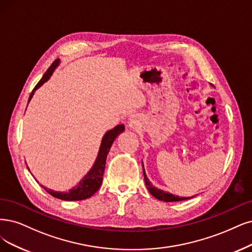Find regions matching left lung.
<instances>
[{"label":"left lung","instance_id":"8db88e82","mask_svg":"<svg viewBox=\"0 0 252 252\" xmlns=\"http://www.w3.org/2000/svg\"><path fill=\"white\" fill-rule=\"evenodd\" d=\"M142 166H143V163H142ZM143 175H144V181H145V185H146L148 191H150V193L153 195L154 197H156L157 199L163 200V201H166V202H170V201H181V200H186V199L192 198V197L175 196V195H173L171 193H168V192H166V191H163L161 189H158V188L154 187V185L150 181H148V179H147L145 170H144V166H143Z\"/></svg>","mask_w":252,"mask_h":252}]
</instances>
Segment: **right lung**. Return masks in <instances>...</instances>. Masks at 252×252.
I'll list each match as a JSON object with an SVG mask.
<instances>
[{
    "mask_svg": "<svg viewBox=\"0 0 252 252\" xmlns=\"http://www.w3.org/2000/svg\"><path fill=\"white\" fill-rule=\"evenodd\" d=\"M60 60L57 59L55 60L54 63L51 65L50 68L46 70V72L43 74V77L41 78V80L37 83V85L34 87L32 93L30 94L29 100L32 98L34 91L36 89H38L43 83H45L50 79V77L52 76L53 71L55 70V68L59 65ZM125 131V126L124 125H118L116 126L114 128L110 129L108 131L105 136L102 137V140L100 143V147L98 151V155L95 160L94 165L92 166V168L90 169V171L84 176L83 180L80 181V183L73 187L72 189H70L68 192H57L54 191L51 189H48L43 187L41 185V187L48 192L49 194H51L52 196L59 198L62 200H68V201H73V200H83L91 197L93 194H94L100 187V185L102 183V175H104L105 172V167H106V160H107V156L109 154L110 148L113 144L114 140L117 138V136L123 133Z\"/></svg>",
    "mask_w": 252,
    "mask_h": 252,
    "instance_id": "obj_1",
    "label": "right lung"
}]
</instances>
